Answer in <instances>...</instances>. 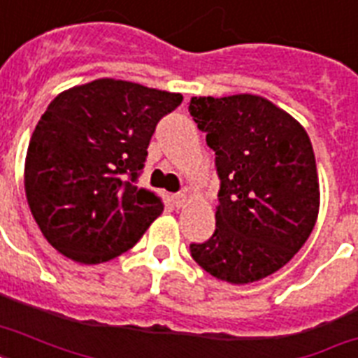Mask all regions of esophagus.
Instances as JSON below:
<instances>
[{
  "instance_id": "1",
  "label": "esophagus",
  "mask_w": 358,
  "mask_h": 358,
  "mask_svg": "<svg viewBox=\"0 0 358 358\" xmlns=\"http://www.w3.org/2000/svg\"><path fill=\"white\" fill-rule=\"evenodd\" d=\"M185 199H187V196H185V193H174V195L171 196V201H173L174 208H182V206H184Z\"/></svg>"
}]
</instances>
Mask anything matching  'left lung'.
<instances>
[{"mask_svg":"<svg viewBox=\"0 0 358 358\" xmlns=\"http://www.w3.org/2000/svg\"><path fill=\"white\" fill-rule=\"evenodd\" d=\"M189 113L215 152V232L191 243L219 280L249 284L286 266L320 210L316 157L305 128L262 96L191 98Z\"/></svg>","mask_w":358,"mask_h":358,"instance_id":"left-lung-1","label":"left lung"}]
</instances>
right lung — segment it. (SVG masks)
<instances>
[{"instance_id":"obj_1","label":"right lung","mask_w":358,"mask_h":358,"mask_svg":"<svg viewBox=\"0 0 358 358\" xmlns=\"http://www.w3.org/2000/svg\"><path fill=\"white\" fill-rule=\"evenodd\" d=\"M182 94L122 80L61 92L31 135L25 196L48 243L80 264L131 249L163 212L162 196L137 185L157 122Z\"/></svg>"}]
</instances>
